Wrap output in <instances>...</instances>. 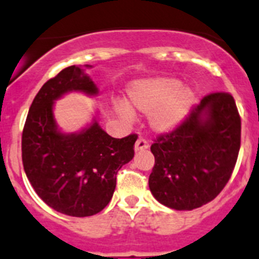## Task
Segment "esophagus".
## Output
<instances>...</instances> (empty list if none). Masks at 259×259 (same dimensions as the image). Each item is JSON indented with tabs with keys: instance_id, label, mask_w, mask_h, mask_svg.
Here are the masks:
<instances>
[{
	"instance_id": "34e87169",
	"label": "esophagus",
	"mask_w": 259,
	"mask_h": 259,
	"mask_svg": "<svg viewBox=\"0 0 259 259\" xmlns=\"http://www.w3.org/2000/svg\"><path fill=\"white\" fill-rule=\"evenodd\" d=\"M148 148V142L143 138H139L138 141L135 142V146H134V150L135 151H144Z\"/></svg>"
}]
</instances>
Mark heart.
<instances>
[{"mask_svg": "<svg viewBox=\"0 0 259 259\" xmlns=\"http://www.w3.org/2000/svg\"><path fill=\"white\" fill-rule=\"evenodd\" d=\"M129 102L142 113H152L150 124L158 133H167L183 122L195 102V92L171 77H152L135 81L129 89ZM121 117L133 120L132 109L117 106Z\"/></svg>", "mask_w": 259, "mask_h": 259, "instance_id": "heart-1", "label": "heart"}]
</instances>
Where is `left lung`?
Segmentation results:
<instances>
[{
    "label": "left lung",
    "mask_w": 259,
    "mask_h": 259,
    "mask_svg": "<svg viewBox=\"0 0 259 259\" xmlns=\"http://www.w3.org/2000/svg\"><path fill=\"white\" fill-rule=\"evenodd\" d=\"M241 139V118L228 93H211L179 126L151 146L155 165L148 185L155 199L192 210L220 195L231 178Z\"/></svg>",
    "instance_id": "1"
}]
</instances>
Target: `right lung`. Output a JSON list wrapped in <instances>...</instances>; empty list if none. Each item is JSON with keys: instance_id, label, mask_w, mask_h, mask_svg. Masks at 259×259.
<instances>
[{"instance_id": "add662e5", "label": "right lung", "mask_w": 259, "mask_h": 259, "mask_svg": "<svg viewBox=\"0 0 259 259\" xmlns=\"http://www.w3.org/2000/svg\"><path fill=\"white\" fill-rule=\"evenodd\" d=\"M68 92L97 95L98 88L76 66L44 83L23 129V166L32 187L50 208L66 215L89 217L111 201L117 171L134 157L138 135L112 138L97 120L76 134L60 133L53 106Z\"/></svg>"}]
</instances>
